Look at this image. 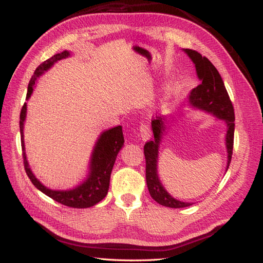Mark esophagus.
<instances>
[{"mask_svg":"<svg viewBox=\"0 0 263 263\" xmlns=\"http://www.w3.org/2000/svg\"><path fill=\"white\" fill-rule=\"evenodd\" d=\"M140 138L142 139V141H148L150 138H152V131L148 125H141L140 126Z\"/></svg>","mask_w":263,"mask_h":263,"instance_id":"34e87169","label":"esophagus"}]
</instances>
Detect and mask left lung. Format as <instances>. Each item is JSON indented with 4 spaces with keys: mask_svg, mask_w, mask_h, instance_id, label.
<instances>
[{
    "mask_svg": "<svg viewBox=\"0 0 263 263\" xmlns=\"http://www.w3.org/2000/svg\"><path fill=\"white\" fill-rule=\"evenodd\" d=\"M182 51L193 62L200 81V85L190 91L187 105L191 108L202 110L204 113L217 117L218 120L224 121L226 124L225 146L227 152V172L233 155L234 131H235V114H234L230 96H228L219 72L208 59L192 49L183 48ZM174 119V116H158L157 119L152 121L154 140L147 142L143 148L144 157H146V180L149 193L156 202L168 208H184L193 203L184 202L172 197L166 191L158 176L159 147Z\"/></svg>",
    "mask_w": 263,
    "mask_h": 263,
    "instance_id": "left-lung-1",
    "label": "left lung"
}]
</instances>
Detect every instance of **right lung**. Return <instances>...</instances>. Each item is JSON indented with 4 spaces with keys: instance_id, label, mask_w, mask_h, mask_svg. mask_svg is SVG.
Listing matches in <instances>:
<instances>
[{
    "instance_id": "obj_1",
    "label": "right lung",
    "mask_w": 263,
    "mask_h": 263,
    "mask_svg": "<svg viewBox=\"0 0 263 263\" xmlns=\"http://www.w3.org/2000/svg\"><path fill=\"white\" fill-rule=\"evenodd\" d=\"M71 57L70 51H63L62 53L55 54L51 59L46 60L36 69L35 73L31 77L28 85L27 97L28 100L30 98L36 86L37 79L45 73L52 66L60 60H63ZM27 116V103L24 104L20 113V136H21V148H22V157H24L25 170L28 177L30 178L31 183L35 185L39 191H42L47 197L58 201L59 203L71 206V208H90V206L97 204L102 201L109 189L110 173L113 170L115 160L120 150L124 144V137H123L122 126H115L108 128L99 136L97 142L95 143L93 150L91 153L90 164H89V173L85 181L80 183L76 187L69 190H52L38 180L33 174L29 163L27 160L25 140H24V126Z\"/></svg>"
}]
</instances>
